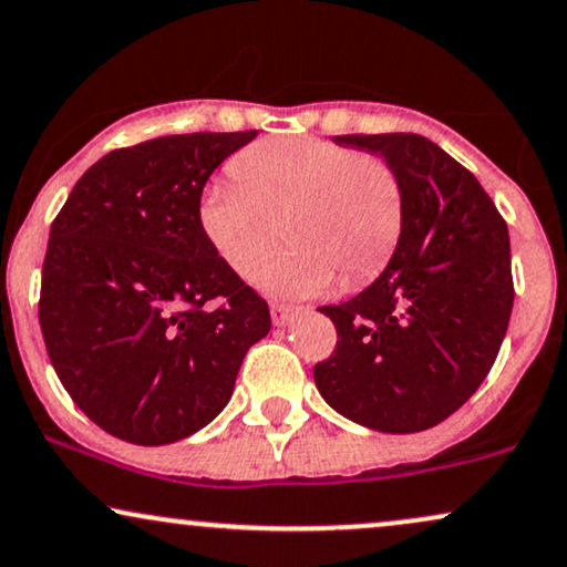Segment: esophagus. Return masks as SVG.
Instances as JSON below:
<instances>
[{
  "mask_svg": "<svg viewBox=\"0 0 567 567\" xmlns=\"http://www.w3.org/2000/svg\"><path fill=\"white\" fill-rule=\"evenodd\" d=\"M296 313H298V306H290V303H271V321H275V327L290 324Z\"/></svg>",
  "mask_w": 567,
  "mask_h": 567,
  "instance_id": "1",
  "label": "esophagus"
}]
</instances>
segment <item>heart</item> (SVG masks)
<instances>
[{"mask_svg":"<svg viewBox=\"0 0 567 567\" xmlns=\"http://www.w3.org/2000/svg\"><path fill=\"white\" fill-rule=\"evenodd\" d=\"M235 181L200 193L198 225L238 275H254L279 235L290 246L259 271L275 296H317L337 282H367L398 246L403 185L384 159L342 143L282 135L256 143L233 164Z\"/></svg>","mask_w":567,"mask_h":567,"instance_id":"b5f03b06","label":"heart"}]
</instances>
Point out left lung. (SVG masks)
<instances>
[{
  "mask_svg": "<svg viewBox=\"0 0 567 567\" xmlns=\"http://www.w3.org/2000/svg\"><path fill=\"white\" fill-rule=\"evenodd\" d=\"M332 141L398 172L403 230L367 290L319 308L337 348L313 382L355 424L424 432L474 395L499 353L513 311L511 235L476 177L424 135Z\"/></svg>",
  "mask_w": 567,
  "mask_h": 567,
  "instance_id": "obj_1",
  "label": "left lung"
}]
</instances>
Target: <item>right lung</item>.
Listing matches in <instances>:
<instances>
[{
	"mask_svg": "<svg viewBox=\"0 0 567 567\" xmlns=\"http://www.w3.org/2000/svg\"><path fill=\"white\" fill-rule=\"evenodd\" d=\"M162 135L85 169L56 214L39 321L52 367L106 434L156 447L230 403L248 348L269 334L261 300L198 225L206 181L256 138ZM214 297L226 306L212 309Z\"/></svg>",
	"mask_w": 567,
	"mask_h": 567,
	"instance_id": "1",
	"label": "right lung"
}]
</instances>
